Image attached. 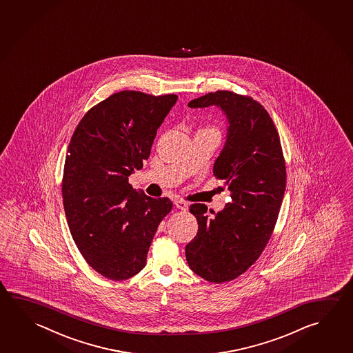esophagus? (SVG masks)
Instances as JSON below:
<instances>
[{
    "label": "esophagus",
    "mask_w": 353,
    "mask_h": 353,
    "mask_svg": "<svg viewBox=\"0 0 353 353\" xmlns=\"http://www.w3.org/2000/svg\"><path fill=\"white\" fill-rule=\"evenodd\" d=\"M174 205L179 208V210H188V203L183 201V199H174Z\"/></svg>",
    "instance_id": "esophagus-1"
}]
</instances>
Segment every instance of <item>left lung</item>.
Returning <instances> with one entry per match:
<instances>
[{
  "label": "left lung",
  "instance_id": "left-lung-1",
  "mask_svg": "<svg viewBox=\"0 0 353 353\" xmlns=\"http://www.w3.org/2000/svg\"><path fill=\"white\" fill-rule=\"evenodd\" d=\"M210 105L221 108L228 120L213 174L225 181L232 203L218 213L210 210L213 216L205 204H191L198 232L185 245V259L201 278L221 284L247 272L265 249L284 197L286 168L278 130L260 103L228 90L188 103Z\"/></svg>",
  "mask_w": 353,
  "mask_h": 353
}]
</instances>
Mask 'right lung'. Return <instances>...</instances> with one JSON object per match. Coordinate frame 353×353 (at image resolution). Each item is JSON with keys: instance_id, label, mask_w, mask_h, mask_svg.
I'll return each mask as SVG.
<instances>
[{"instance_id": "add662e5", "label": "right lung", "mask_w": 353, "mask_h": 353, "mask_svg": "<svg viewBox=\"0 0 353 353\" xmlns=\"http://www.w3.org/2000/svg\"><path fill=\"white\" fill-rule=\"evenodd\" d=\"M176 101L174 94H112L88 110L70 139L62 179L69 230L104 278L120 281L141 272L157 227L172 210L168 197L134 190L129 176L149 159Z\"/></svg>"}]
</instances>
